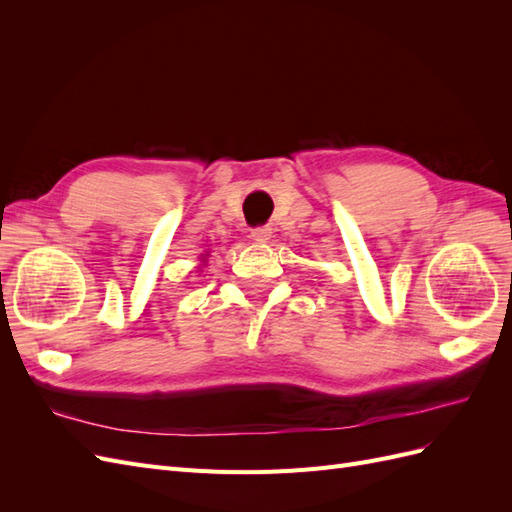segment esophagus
Returning a JSON list of instances; mask_svg holds the SVG:
<instances>
[{
  "instance_id": "1",
  "label": "esophagus",
  "mask_w": 512,
  "mask_h": 512,
  "mask_svg": "<svg viewBox=\"0 0 512 512\" xmlns=\"http://www.w3.org/2000/svg\"><path fill=\"white\" fill-rule=\"evenodd\" d=\"M254 241L258 243H267L271 239V228L269 226H258V228H252V235H250Z\"/></svg>"
}]
</instances>
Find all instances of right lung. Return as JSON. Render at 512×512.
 Returning a JSON list of instances; mask_svg holds the SVG:
<instances>
[{
  "instance_id": "add662e5",
  "label": "right lung",
  "mask_w": 512,
  "mask_h": 512,
  "mask_svg": "<svg viewBox=\"0 0 512 512\" xmlns=\"http://www.w3.org/2000/svg\"><path fill=\"white\" fill-rule=\"evenodd\" d=\"M203 260H205V258H203Z\"/></svg>"
}]
</instances>
